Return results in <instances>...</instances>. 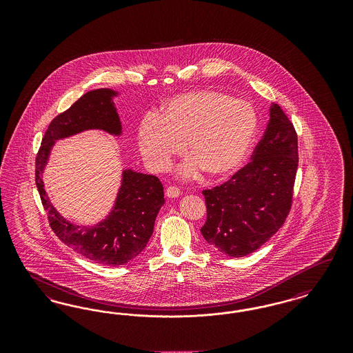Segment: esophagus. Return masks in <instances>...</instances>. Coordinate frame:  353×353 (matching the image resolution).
<instances>
[{
    "mask_svg": "<svg viewBox=\"0 0 353 353\" xmlns=\"http://www.w3.org/2000/svg\"><path fill=\"white\" fill-rule=\"evenodd\" d=\"M180 189L177 186H168L167 190H165V194L169 199H174V197H179L180 196Z\"/></svg>",
    "mask_w": 353,
    "mask_h": 353,
    "instance_id": "34e87169",
    "label": "esophagus"
}]
</instances>
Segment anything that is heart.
<instances>
[{
  "label": "heart",
  "mask_w": 353,
  "mask_h": 353,
  "mask_svg": "<svg viewBox=\"0 0 353 353\" xmlns=\"http://www.w3.org/2000/svg\"><path fill=\"white\" fill-rule=\"evenodd\" d=\"M258 117L249 101L213 91H194L168 101L159 117L144 119L139 128V147L144 161L163 172L185 151L192 157L181 173L203 170L221 179L241 167L256 134Z\"/></svg>",
  "instance_id": "obj_1"
}]
</instances>
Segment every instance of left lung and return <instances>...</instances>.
<instances>
[{
	"label": "left lung",
	"mask_w": 353,
	"mask_h": 353,
	"mask_svg": "<svg viewBox=\"0 0 353 353\" xmlns=\"http://www.w3.org/2000/svg\"><path fill=\"white\" fill-rule=\"evenodd\" d=\"M298 134L282 107L272 103L270 121L252 161L212 189L202 190L205 241L233 258L249 255L285 223L294 199Z\"/></svg>",
	"instance_id": "obj_1"
}]
</instances>
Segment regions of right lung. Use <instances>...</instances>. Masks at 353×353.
Returning a JSON list of instances; mask_svg holds the SVG:
<instances>
[{"label": "right lung", "mask_w": 353, "mask_h": 353, "mask_svg": "<svg viewBox=\"0 0 353 353\" xmlns=\"http://www.w3.org/2000/svg\"><path fill=\"white\" fill-rule=\"evenodd\" d=\"M112 95L115 92L110 88L90 91L51 120L35 156V184L48 212L50 228L65 245L97 263L120 266L143 252L151 238L156 216L165 202L161 181L152 174L124 170L121 188L111 214L99 225L84 229L58 214L49 201L41 177L57 139L90 128L120 134L121 125L111 101Z\"/></svg>", "instance_id": "1"}]
</instances>
